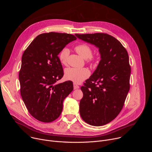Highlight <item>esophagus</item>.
Listing matches in <instances>:
<instances>
[{
    "mask_svg": "<svg viewBox=\"0 0 152 152\" xmlns=\"http://www.w3.org/2000/svg\"><path fill=\"white\" fill-rule=\"evenodd\" d=\"M73 88H74V89H75V90H76V89H78V88H79V86L77 85H76V83H74V85H73Z\"/></svg>",
    "mask_w": 152,
    "mask_h": 152,
    "instance_id": "obj_1",
    "label": "esophagus"
}]
</instances>
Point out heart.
I'll return each instance as SVG.
<instances>
[{"instance_id":"b5f03b06","label":"heart","mask_w":152,"mask_h":152,"mask_svg":"<svg viewBox=\"0 0 152 152\" xmlns=\"http://www.w3.org/2000/svg\"><path fill=\"white\" fill-rule=\"evenodd\" d=\"M76 52L83 59L87 60L88 62H92L94 61V58L92 56L91 48L86 44H81L75 47ZM69 55V50L64 48L59 55V59L62 64H66L67 58ZM90 75L89 70L86 68H73L70 67L65 70V77L67 80L73 81L76 83H80Z\"/></svg>"}]
</instances>
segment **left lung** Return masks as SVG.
Instances as JSON below:
<instances>
[{
    "mask_svg": "<svg viewBox=\"0 0 152 152\" xmlns=\"http://www.w3.org/2000/svg\"><path fill=\"white\" fill-rule=\"evenodd\" d=\"M75 35L98 48L100 55L96 70L81 86L80 115L90 125L103 126L120 113L129 91V55L121 42L107 34Z\"/></svg>",
    "mask_w": 152,
    "mask_h": 152,
    "instance_id": "left-lung-1",
    "label": "left lung"
}]
</instances>
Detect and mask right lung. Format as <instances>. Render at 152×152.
I'll return each mask as SVG.
<instances>
[{
  "label": "right lung",
  "mask_w": 152,
  "mask_h": 152,
  "mask_svg": "<svg viewBox=\"0 0 152 152\" xmlns=\"http://www.w3.org/2000/svg\"><path fill=\"white\" fill-rule=\"evenodd\" d=\"M76 39L69 34H42L22 55L19 72L21 96L29 113L40 121L49 123L58 118L64 100L73 90L72 81L56 82L64 75L58 55Z\"/></svg>",
  "instance_id": "obj_1"
}]
</instances>
